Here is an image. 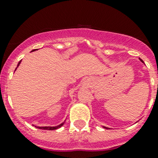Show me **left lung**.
Returning <instances> with one entry per match:
<instances>
[{
  "label": "left lung",
  "instance_id": "obj_1",
  "mask_svg": "<svg viewBox=\"0 0 158 158\" xmlns=\"http://www.w3.org/2000/svg\"><path fill=\"white\" fill-rule=\"evenodd\" d=\"M140 61H142V62H143V61H142L141 59H140ZM104 127V128H106V129H109V128H108V127Z\"/></svg>",
  "mask_w": 158,
  "mask_h": 158
}]
</instances>
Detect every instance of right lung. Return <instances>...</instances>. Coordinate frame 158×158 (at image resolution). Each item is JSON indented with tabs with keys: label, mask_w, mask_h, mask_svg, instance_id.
I'll return each instance as SVG.
<instances>
[{
	"label": "right lung",
	"mask_w": 158,
	"mask_h": 158,
	"mask_svg": "<svg viewBox=\"0 0 158 158\" xmlns=\"http://www.w3.org/2000/svg\"><path fill=\"white\" fill-rule=\"evenodd\" d=\"M32 51H35V49L32 50ZM20 63H21V61L19 62V64H18V66H19V64ZM64 123H65V122H64ZM64 123H62L60 124V125H58V126H56V127H38L37 128H39V129H43V130H50V131L56 130V129H57V128L61 127V126L64 124Z\"/></svg>",
	"instance_id": "right-lung-1"
}]
</instances>
